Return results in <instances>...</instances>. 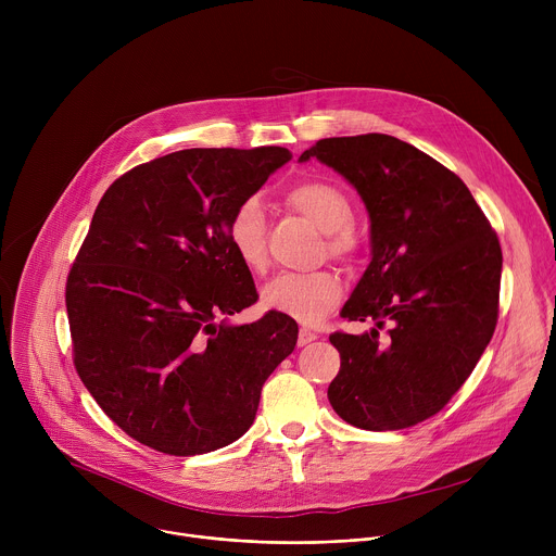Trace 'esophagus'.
Instances as JSON below:
<instances>
[{"mask_svg":"<svg viewBox=\"0 0 556 556\" xmlns=\"http://www.w3.org/2000/svg\"><path fill=\"white\" fill-rule=\"evenodd\" d=\"M312 341H316V332H312V330H307V328H301V330H299L296 345L303 348V345H307V343H312Z\"/></svg>","mask_w":556,"mask_h":556,"instance_id":"34e87169","label":"esophagus"}]
</instances>
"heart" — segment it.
Returning <instances> with one entry per match:
<instances>
[{
  "label": "heart",
  "mask_w": 556,
  "mask_h": 556,
  "mask_svg": "<svg viewBox=\"0 0 556 556\" xmlns=\"http://www.w3.org/2000/svg\"><path fill=\"white\" fill-rule=\"evenodd\" d=\"M286 202L328 232V249L337 257H352L356 240L352 235L354 208L348 195L321 180H307L292 187ZM228 244L244 268L260 273L266 268V211L260 198H247L235 206L228 226ZM343 296L341 279L332 270L283 273L262 290V305L288 319L312 326L332 312Z\"/></svg>",
  "instance_id": "1"
}]
</instances>
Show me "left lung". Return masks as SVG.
Returning a JSON list of instances; mask_svg holds the SVG:
<instances>
[{
  "label": "left lung",
  "mask_w": 556,
  "mask_h": 556,
  "mask_svg": "<svg viewBox=\"0 0 556 556\" xmlns=\"http://www.w3.org/2000/svg\"><path fill=\"white\" fill-rule=\"evenodd\" d=\"M309 157L343 176L369 215L371 260L341 316L374 328L330 337L341 354L330 405L358 429L414 427L451 401L493 339L497 235L468 187L409 142L324 138L299 163Z\"/></svg>",
  "instance_id": "left-lung-1"
}]
</instances>
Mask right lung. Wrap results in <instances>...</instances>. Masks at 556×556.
<instances>
[{
	"label": "right lung",
	"mask_w": 556,
	"mask_h": 556,
	"mask_svg": "<svg viewBox=\"0 0 556 556\" xmlns=\"http://www.w3.org/2000/svg\"><path fill=\"white\" fill-rule=\"evenodd\" d=\"M292 157L286 147L182 149L121 176L101 198L67 275L74 365L134 440L200 455L242 438L299 328L257 301L226 226Z\"/></svg>",
	"instance_id": "right-lung-1"
}]
</instances>
